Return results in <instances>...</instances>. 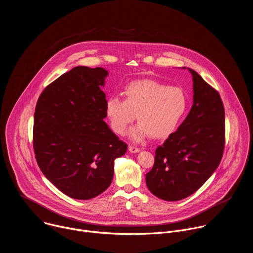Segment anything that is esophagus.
<instances>
[{
  "instance_id": "obj_1",
  "label": "esophagus",
  "mask_w": 253,
  "mask_h": 253,
  "mask_svg": "<svg viewBox=\"0 0 253 253\" xmlns=\"http://www.w3.org/2000/svg\"><path fill=\"white\" fill-rule=\"evenodd\" d=\"M128 150H129V152H131V153H138V152L140 151L139 148H137L136 146H133V145H129Z\"/></svg>"
}]
</instances>
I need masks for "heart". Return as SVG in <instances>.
Here are the masks:
<instances>
[{"label":"heart","instance_id":"heart-1","mask_svg":"<svg viewBox=\"0 0 253 253\" xmlns=\"http://www.w3.org/2000/svg\"><path fill=\"white\" fill-rule=\"evenodd\" d=\"M125 100L116 96L107 99L106 116L112 130L123 134L136 117L140 123L130 131L135 141L152 135L169 136L177 128L187 108L184 92L155 80L145 79L129 83L124 88Z\"/></svg>","mask_w":253,"mask_h":253}]
</instances>
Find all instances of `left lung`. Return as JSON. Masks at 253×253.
<instances>
[{
  "instance_id": "left-lung-1",
  "label": "left lung",
  "mask_w": 253,
  "mask_h": 253,
  "mask_svg": "<svg viewBox=\"0 0 253 253\" xmlns=\"http://www.w3.org/2000/svg\"><path fill=\"white\" fill-rule=\"evenodd\" d=\"M185 69V68H183ZM193 80V105L178 129L155 151L146 174L148 189L166 201L197 191L218 167L225 144V112L219 93L188 68Z\"/></svg>"
}]
</instances>
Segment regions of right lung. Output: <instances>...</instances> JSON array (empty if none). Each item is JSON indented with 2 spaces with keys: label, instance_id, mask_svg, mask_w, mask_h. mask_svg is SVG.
<instances>
[{
  "label": "right lung",
  "instance_id": "right-lung-1",
  "mask_svg": "<svg viewBox=\"0 0 253 253\" xmlns=\"http://www.w3.org/2000/svg\"><path fill=\"white\" fill-rule=\"evenodd\" d=\"M108 72L78 66L48 85L34 116V151L45 177L74 199L94 198L110 186L114 161L127 151L104 121Z\"/></svg>",
  "mask_w": 253,
  "mask_h": 253
}]
</instances>
